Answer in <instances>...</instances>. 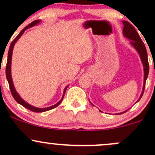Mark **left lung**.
Masks as SVG:
<instances>
[{
    "label": "left lung",
    "instance_id": "1",
    "mask_svg": "<svg viewBox=\"0 0 155 155\" xmlns=\"http://www.w3.org/2000/svg\"><path fill=\"white\" fill-rule=\"evenodd\" d=\"M122 23H123L124 25L123 34L126 38L130 39V40H131L130 44L136 49L137 51L138 52V54H139L140 57V60H141V62L143 65V71H144V77H143V79L144 80H143V91L141 92V95H140L139 99L138 100V101H139L140 99L141 98L142 95H143V92H144L146 81H147V77H148L149 71L148 57H147V49H146L145 45L144 44H143V41L141 40L140 35H138V33H137L136 30L135 29L134 27H133L130 23L127 22V21H122ZM138 101H137V102H138ZM127 111L122 112V113H120V114H123Z\"/></svg>",
    "mask_w": 155,
    "mask_h": 155
}]
</instances>
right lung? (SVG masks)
<instances>
[{
	"label": "right lung",
	"instance_id": "1",
	"mask_svg": "<svg viewBox=\"0 0 155 155\" xmlns=\"http://www.w3.org/2000/svg\"><path fill=\"white\" fill-rule=\"evenodd\" d=\"M40 22H41V20H39V19H38V20H35V21H33V22H32L31 24H29L28 26H26L25 28L24 29H23L22 31L19 33V35H17V36L16 37V38L14 39L13 41H12V44H11V45H10L9 49H8V59H7V63H6V79H7V81H8V84H9L10 90H11V92H12V96H13L14 98L15 99V101H17V102L18 103V104H21L22 106H24V107H25L26 108H28V109L31 110V111H33V112H44V111H49V110L53 109V108H56L57 106H59V105L60 104V103H61L62 101H63V97H64V95H65V91H66V89L68 88V86H67L65 88V90H64V92H63V97H62L61 100H60L59 102L57 103L56 104L53 105V106H50V107H47V108H36V107H34V106H31V105L28 104V103H26L25 101L23 100V99L21 98V97L19 95V94L17 93V92H16L15 86H14L13 81H12V74H11V64H12V51H13L14 46H15V44L16 42L17 41V40H18V39L20 38L21 35H22L23 33H24V32H25V30L28 29V28H31V27L35 25L38 24V23Z\"/></svg>",
	"mask_w": 155,
	"mask_h": 155
}]
</instances>
